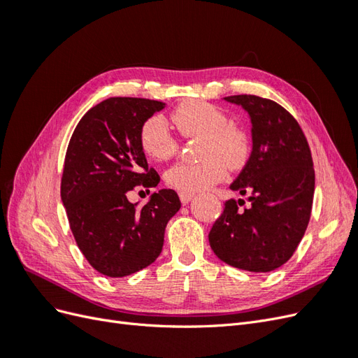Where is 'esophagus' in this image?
<instances>
[{
	"label": "esophagus",
	"mask_w": 358,
	"mask_h": 358,
	"mask_svg": "<svg viewBox=\"0 0 358 358\" xmlns=\"http://www.w3.org/2000/svg\"><path fill=\"white\" fill-rule=\"evenodd\" d=\"M192 197H194V192H183V191L179 192V199H180V201H182L183 204L189 203V201L192 200Z\"/></svg>",
	"instance_id": "obj_1"
}]
</instances>
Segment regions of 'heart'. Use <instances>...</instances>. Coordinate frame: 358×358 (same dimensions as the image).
I'll return each instance as SVG.
<instances>
[{
    "label": "heart",
    "mask_w": 358,
    "mask_h": 358,
    "mask_svg": "<svg viewBox=\"0 0 358 358\" xmlns=\"http://www.w3.org/2000/svg\"><path fill=\"white\" fill-rule=\"evenodd\" d=\"M171 119L183 137H201V159L178 162L170 167L166 171V183L170 188L183 192L209 188L225 178L227 167L239 170L246 164L251 150L249 137L245 129L230 124L229 115L220 107L191 100L178 106ZM138 145L146 157L157 161L170 159L179 150L178 140L161 115L149 116L140 127Z\"/></svg>",
    "instance_id": "obj_1"
}]
</instances>
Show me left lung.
<instances>
[{"mask_svg": "<svg viewBox=\"0 0 358 358\" xmlns=\"http://www.w3.org/2000/svg\"><path fill=\"white\" fill-rule=\"evenodd\" d=\"M252 122V152L233 191L245 200H227L212 225L209 243L224 263L248 272H270L287 263L310 220L315 170L305 133L296 117L273 100L230 95Z\"/></svg>", "mask_w": 358, "mask_h": 358, "instance_id": "obj_1", "label": "left lung"}]
</instances>
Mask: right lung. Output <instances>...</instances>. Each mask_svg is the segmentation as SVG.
<instances>
[{
	"mask_svg": "<svg viewBox=\"0 0 358 358\" xmlns=\"http://www.w3.org/2000/svg\"><path fill=\"white\" fill-rule=\"evenodd\" d=\"M164 103L112 96L86 112L64 159L61 199L74 241L104 276L122 278L152 264L164 245L169 220L180 209L173 189L154 192L142 209L127 199L154 188L159 175L138 145L140 127Z\"/></svg>",
	"mask_w": 358,
	"mask_h": 358,
	"instance_id": "1",
	"label": "right lung"
}]
</instances>
